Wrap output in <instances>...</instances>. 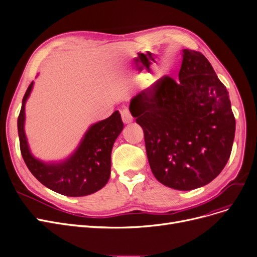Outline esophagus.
<instances>
[{"mask_svg":"<svg viewBox=\"0 0 257 257\" xmlns=\"http://www.w3.org/2000/svg\"><path fill=\"white\" fill-rule=\"evenodd\" d=\"M120 115H121L122 121H124V124H130V122L133 121V117L128 109H122L120 111Z\"/></svg>","mask_w":257,"mask_h":257,"instance_id":"1","label":"esophagus"}]
</instances>
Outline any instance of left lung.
<instances>
[{
  "instance_id": "left-lung-1",
  "label": "left lung",
  "mask_w": 257,
  "mask_h": 257,
  "mask_svg": "<svg viewBox=\"0 0 257 257\" xmlns=\"http://www.w3.org/2000/svg\"><path fill=\"white\" fill-rule=\"evenodd\" d=\"M178 81L165 75L132 97L151 171L175 190L203 187L221 172L235 136L229 92L205 55L183 49Z\"/></svg>"
}]
</instances>
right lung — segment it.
<instances>
[{
  "instance_id": "obj_1",
  "label": "right lung",
  "mask_w": 257,
  "mask_h": 257,
  "mask_svg": "<svg viewBox=\"0 0 257 257\" xmlns=\"http://www.w3.org/2000/svg\"><path fill=\"white\" fill-rule=\"evenodd\" d=\"M33 85L32 82L27 88L18 117L21 153L28 169L44 186L66 196H85L98 191L109 181L111 151L124 128L119 112L114 111L108 118L89 127L68 158L44 162L31 153L25 133V105Z\"/></svg>"
}]
</instances>
